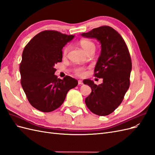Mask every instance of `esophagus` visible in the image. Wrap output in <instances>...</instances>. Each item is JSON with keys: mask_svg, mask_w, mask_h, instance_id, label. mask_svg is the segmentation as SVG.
<instances>
[{"mask_svg": "<svg viewBox=\"0 0 155 155\" xmlns=\"http://www.w3.org/2000/svg\"><path fill=\"white\" fill-rule=\"evenodd\" d=\"M78 84H79V85H83V81L81 80H79L78 81Z\"/></svg>", "mask_w": 155, "mask_h": 155, "instance_id": "esophagus-1", "label": "esophagus"}]
</instances>
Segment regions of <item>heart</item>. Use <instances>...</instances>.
<instances>
[{
  "label": "heart",
  "instance_id": "heart-1",
  "mask_svg": "<svg viewBox=\"0 0 155 155\" xmlns=\"http://www.w3.org/2000/svg\"><path fill=\"white\" fill-rule=\"evenodd\" d=\"M79 45L83 49V50L88 54L91 52H94L96 48L95 44L92 41L87 39H83L79 42ZM69 50V46H67L65 47L63 51V54L64 56H66L68 51ZM75 74L79 76H84L86 74L85 68L84 67H77L74 70Z\"/></svg>",
  "mask_w": 155,
  "mask_h": 155
}]
</instances>
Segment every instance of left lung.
Listing matches in <instances>:
<instances>
[{"mask_svg":"<svg viewBox=\"0 0 155 155\" xmlns=\"http://www.w3.org/2000/svg\"><path fill=\"white\" fill-rule=\"evenodd\" d=\"M81 36L96 39L101 47L94 76L103 78V83L96 85L91 79L83 80L92 89L86 105L94 114L109 115L121 104L130 85L132 63L129 50L122 37L110 26L94 28Z\"/></svg>","mask_w":155,"mask_h":155,"instance_id":"8db88e82","label":"left lung"}]
</instances>
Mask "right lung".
<instances>
[{"mask_svg":"<svg viewBox=\"0 0 155 155\" xmlns=\"http://www.w3.org/2000/svg\"><path fill=\"white\" fill-rule=\"evenodd\" d=\"M74 35L45 30L37 34L25 46L20 64L21 83L28 100L36 109L49 112L63 104L67 92L78 81L54 74L55 64L62 61V49Z\"/></svg>","mask_w":155,"mask_h":155,"instance_id":"add662e5","label":"right lung"}]
</instances>
